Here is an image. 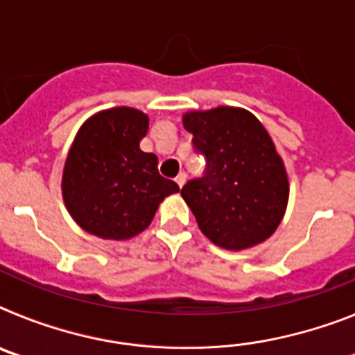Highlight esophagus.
Segmentation results:
<instances>
[{"label":"esophagus","instance_id":"1","mask_svg":"<svg viewBox=\"0 0 355 355\" xmlns=\"http://www.w3.org/2000/svg\"><path fill=\"white\" fill-rule=\"evenodd\" d=\"M175 183H178V187H183L184 183H187V174L184 172H180V174L175 175Z\"/></svg>","mask_w":355,"mask_h":355}]
</instances>
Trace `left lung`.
Wrapping results in <instances>:
<instances>
[{
    "label": "left lung",
    "instance_id": "1",
    "mask_svg": "<svg viewBox=\"0 0 355 355\" xmlns=\"http://www.w3.org/2000/svg\"><path fill=\"white\" fill-rule=\"evenodd\" d=\"M183 126L206 156L205 175L181 188L202 234L227 250L270 238L286 211L290 181L265 126L234 106L187 112Z\"/></svg>",
    "mask_w": 355,
    "mask_h": 355
}]
</instances>
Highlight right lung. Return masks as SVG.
<instances>
[{
	"instance_id": "add662e5",
	"label": "right lung",
	"mask_w": 355,
	"mask_h": 355,
	"mask_svg": "<svg viewBox=\"0 0 355 355\" xmlns=\"http://www.w3.org/2000/svg\"><path fill=\"white\" fill-rule=\"evenodd\" d=\"M149 117L130 106L97 112L81 124L62 174V197L83 231L130 240L155 218L180 187L158 172V158L140 149Z\"/></svg>"
}]
</instances>
